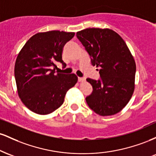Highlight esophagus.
Instances as JSON below:
<instances>
[{"mask_svg":"<svg viewBox=\"0 0 156 156\" xmlns=\"http://www.w3.org/2000/svg\"><path fill=\"white\" fill-rule=\"evenodd\" d=\"M85 78H82V77H78V81L79 82H83L85 81Z\"/></svg>","mask_w":156,"mask_h":156,"instance_id":"obj_1","label":"esophagus"}]
</instances>
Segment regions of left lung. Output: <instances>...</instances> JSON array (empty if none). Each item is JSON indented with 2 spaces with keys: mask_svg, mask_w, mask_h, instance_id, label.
<instances>
[{
  "mask_svg": "<svg viewBox=\"0 0 156 156\" xmlns=\"http://www.w3.org/2000/svg\"><path fill=\"white\" fill-rule=\"evenodd\" d=\"M93 66L99 68L98 80L87 78L93 91L86 98L89 107L101 116L117 114L128 104L134 91L136 63L122 38L113 30L87 28L77 32Z\"/></svg>",
  "mask_w": 156,
  "mask_h": 156,
  "instance_id": "1",
  "label": "left lung"
}]
</instances>
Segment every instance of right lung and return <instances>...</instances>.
I'll return each instance as SVG.
<instances>
[{
  "label": "right lung",
  "mask_w": 156,
  "mask_h": 156,
  "mask_svg": "<svg viewBox=\"0 0 156 156\" xmlns=\"http://www.w3.org/2000/svg\"><path fill=\"white\" fill-rule=\"evenodd\" d=\"M74 35V32L59 31L36 34L19 53L15 66L17 92L31 112L41 115L53 112L78 81L75 74H55L57 62L66 65L63 48Z\"/></svg>",
  "instance_id": "right-lung-1"
}]
</instances>
